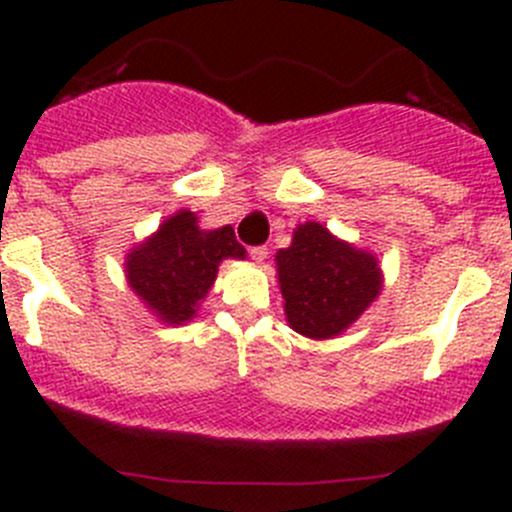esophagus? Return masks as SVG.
Segmentation results:
<instances>
[{"label": "esophagus", "instance_id": "1", "mask_svg": "<svg viewBox=\"0 0 512 512\" xmlns=\"http://www.w3.org/2000/svg\"><path fill=\"white\" fill-rule=\"evenodd\" d=\"M250 257L257 262V265H265L267 257H270V252H267V247H252Z\"/></svg>", "mask_w": 512, "mask_h": 512}]
</instances>
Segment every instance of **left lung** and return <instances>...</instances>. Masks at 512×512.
<instances>
[{
	"label": "left lung",
	"mask_w": 512,
	"mask_h": 512,
	"mask_svg": "<svg viewBox=\"0 0 512 512\" xmlns=\"http://www.w3.org/2000/svg\"><path fill=\"white\" fill-rule=\"evenodd\" d=\"M287 324L307 339H334L376 302L384 289L379 257L342 240L322 223L297 225L275 255Z\"/></svg>",
	"instance_id": "1"
}]
</instances>
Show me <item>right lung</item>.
<instances>
[{
	"label": "right lung",
	"instance_id": "obj_1",
	"mask_svg": "<svg viewBox=\"0 0 512 512\" xmlns=\"http://www.w3.org/2000/svg\"><path fill=\"white\" fill-rule=\"evenodd\" d=\"M245 257L230 225L203 230L198 215L178 210L128 250L123 272L128 287L160 324L180 327L195 319L215 285L220 262Z\"/></svg>",
	"mask_w": 512,
	"mask_h": 512
}]
</instances>
